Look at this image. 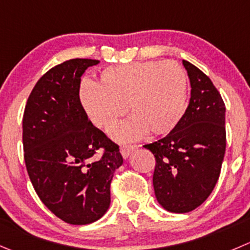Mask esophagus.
<instances>
[{
	"label": "esophagus",
	"instance_id": "obj_1",
	"mask_svg": "<svg viewBox=\"0 0 250 250\" xmlns=\"http://www.w3.org/2000/svg\"><path fill=\"white\" fill-rule=\"evenodd\" d=\"M135 149H137V146H135V145H121V147H120L121 154H122V156L125 157V159H127V157L129 156V155L132 154Z\"/></svg>",
	"mask_w": 250,
	"mask_h": 250
}]
</instances>
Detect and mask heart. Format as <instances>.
I'll return each mask as SVG.
<instances>
[{
  "label": "heart",
  "instance_id": "1",
  "mask_svg": "<svg viewBox=\"0 0 250 250\" xmlns=\"http://www.w3.org/2000/svg\"><path fill=\"white\" fill-rule=\"evenodd\" d=\"M188 79L173 61H143L101 71L98 84L84 81L79 101L94 125L110 129L127 110L132 117L112 130L118 140L135 139L150 130L167 134L176 128L187 107Z\"/></svg>",
  "mask_w": 250,
  "mask_h": 250
}]
</instances>
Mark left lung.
I'll return each instance as SVG.
<instances>
[{"label": "left lung", "mask_w": 250, "mask_h": 250, "mask_svg": "<svg viewBox=\"0 0 250 250\" xmlns=\"http://www.w3.org/2000/svg\"><path fill=\"white\" fill-rule=\"evenodd\" d=\"M190 100L173 130L144 145L155 156L152 176L159 204L184 214L197 209L217 183L226 150L225 103L207 74L183 60Z\"/></svg>", "instance_id": "1"}]
</instances>
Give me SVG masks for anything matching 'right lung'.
<instances>
[{
    "label": "right lung",
    "mask_w": 250,
    "mask_h": 250,
    "mask_svg": "<svg viewBox=\"0 0 250 250\" xmlns=\"http://www.w3.org/2000/svg\"><path fill=\"white\" fill-rule=\"evenodd\" d=\"M99 62L73 58L51 68L35 84L24 110L29 178L46 208L71 225L104 216L111 181L123 164L118 145L94 127L79 101L81 77Z\"/></svg>",
    "instance_id": "obj_1"
}]
</instances>
